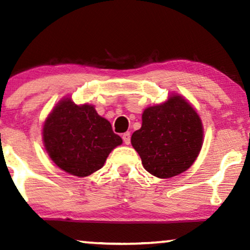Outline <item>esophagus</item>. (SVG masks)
I'll list each match as a JSON object with an SVG mask.
<instances>
[{"label":"esophagus","mask_w":250,"mask_h":250,"mask_svg":"<svg viewBox=\"0 0 250 250\" xmlns=\"http://www.w3.org/2000/svg\"><path fill=\"white\" fill-rule=\"evenodd\" d=\"M123 141H124L125 145H129V143H131V133H124V134H123Z\"/></svg>","instance_id":"34e87169"}]
</instances>
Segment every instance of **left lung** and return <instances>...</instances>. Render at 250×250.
<instances>
[{
    "label": "left lung",
    "mask_w": 250,
    "mask_h": 250,
    "mask_svg": "<svg viewBox=\"0 0 250 250\" xmlns=\"http://www.w3.org/2000/svg\"><path fill=\"white\" fill-rule=\"evenodd\" d=\"M204 127L188 100L173 93L165 102L145 109L141 128L131 143L146 172L169 179L186 172L199 155Z\"/></svg>",
    "instance_id": "obj_1"
}]
</instances>
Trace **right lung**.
<instances>
[{"label": "right lung", "mask_w": 250, "mask_h": 250, "mask_svg": "<svg viewBox=\"0 0 250 250\" xmlns=\"http://www.w3.org/2000/svg\"><path fill=\"white\" fill-rule=\"evenodd\" d=\"M42 138L52 162L78 177L100 169L109 153L123 143L94 105L76 104L71 98L61 99L52 109L43 124Z\"/></svg>", "instance_id": "add662e5"}]
</instances>
